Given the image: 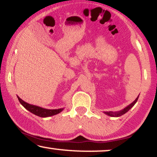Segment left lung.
<instances>
[{
  "label": "left lung",
  "mask_w": 157,
  "mask_h": 157,
  "mask_svg": "<svg viewBox=\"0 0 157 157\" xmlns=\"http://www.w3.org/2000/svg\"><path fill=\"white\" fill-rule=\"evenodd\" d=\"M137 100H138V97H137V98L136 99V100H134V102H132V103L130 104V105H129L128 106H127V107L125 108V109H124L123 110H122V111H120V112H118V113L105 112V113H106V114L109 115V116H111V117H114V116H115V117H120V116H122V115H123L124 113H125L126 112H127V111H128L129 110H130V109H131V108H132L133 106H134V105H135V103H136V101H137Z\"/></svg>",
  "instance_id": "left-lung-1"
}]
</instances>
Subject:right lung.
<instances>
[{
  "instance_id": "right-lung-1",
  "label": "right lung",
  "mask_w": 157,
  "mask_h": 157,
  "mask_svg": "<svg viewBox=\"0 0 157 157\" xmlns=\"http://www.w3.org/2000/svg\"><path fill=\"white\" fill-rule=\"evenodd\" d=\"M17 98H18L19 102H21V105H22L25 109L28 110V111H29L31 113H34V114L37 115V116L38 117H47L53 116V115L59 113L63 111V109L54 110L43 109V108L38 107V106L30 105V104L27 103V102H24L23 100H21L19 97H17Z\"/></svg>"
}]
</instances>
